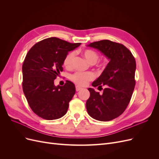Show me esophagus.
<instances>
[{
	"label": "esophagus",
	"instance_id": "34e87169",
	"mask_svg": "<svg viewBox=\"0 0 159 159\" xmlns=\"http://www.w3.org/2000/svg\"><path fill=\"white\" fill-rule=\"evenodd\" d=\"M81 89H82V88H80V87H79V86H76V87H75V89H76V91H78L81 90Z\"/></svg>",
	"mask_w": 159,
	"mask_h": 159
}]
</instances>
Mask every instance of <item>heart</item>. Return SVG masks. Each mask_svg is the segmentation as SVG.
I'll list each match as a JSON object with an SVG mask.
<instances>
[{"instance_id": "obj_1", "label": "heart", "mask_w": 159, "mask_h": 159, "mask_svg": "<svg viewBox=\"0 0 159 159\" xmlns=\"http://www.w3.org/2000/svg\"><path fill=\"white\" fill-rule=\"evenodd\" d=\"M82 55L90 64H95L98 60V54L95 50H85L82 52ZM75 54L74 52H70L67 54L64 60V66L67 69H70L72 67V62L74 58ZM94 75L91 72L87 73H80L76 72L70 76L71 80L74 82L76 85L79 86H85L88 84V81L92 80Z\"/></svg>"}]
</instances>
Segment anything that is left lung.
Instances as JSON below:
<instances>
[{
    "label": "left lung",
    "mask_w": 159,
    "mask_h": 159,
    "mask_svg": "<svg viewBox=\"0 0 159 159\" xmlns=\"http://www.w3.org/2000/svg\"><path fill=\"white\" fill-rule=\"evenodd\" d=\"M100 51L109 60L106 68L92 83L93 87L105 86L99 94L88 88V113L94 119L108 121L121 115L127 108L134 91L136 61L131 52L121 44L103 40L87 45Z\"/></svg>",
    "instance_id": "left-lung-1"
}]
</instances>
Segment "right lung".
Segmentation results:
<instances>
[{"label": "right lung", "instance_id": "obj_1", "mask_svg": "<svg viewBox=\"0 0 159 159\" xmlns=\"http://www.w3.org/2000/svg\"><path fill=\"white\" fill-rule=\"evenodd\" d=\"M80 44L51 37L36 43L28 51L22 65V89L30 108L39 117L54 120L68 111L75 93V85L67 80L64 85L56 86L54 80L63 71L68 52Z\"/></svg>", "mask_w": 159, "mask_h": 159}]
</instances>
